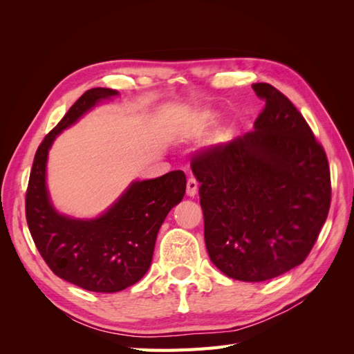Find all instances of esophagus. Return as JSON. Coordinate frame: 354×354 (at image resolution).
Masks as SVG:
<instances>
[{"label":"esophagus","mask_w":354,"mask_h":354,"mask_svg":"<svg viewBox=\"0 0 354 354\" xmlns=\"http://www.w3.org/2000/svg\"><path fill=\"white\" fill-rule=\"evenodd\" d=\"M186 194H187V196H195L196 194H198V181L194 178V177H190L189 180H187V190H186Z\"/></svg>","instance_id":"34e87169"}]
</instances>
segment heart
Here are the masks:
<instances>
[{"mask_svg": "<svg viewBox=\"0 0 354 354\" xmlns=\"http://www.w3.org/2000/svg\"><path fill=\"white\" fill-rule=\"evenodd\" d=\"M218 122V113L216 111L205 109L199 111L194 118V125L190 128V134L205 133Z\"/></svg>", "mask_w": 354, "mask_h": 354, "instance_id": "1", "label": "heart"}]
</instances>
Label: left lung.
<instances>
[{"mask_svg": "<svg viewBox=\"0 0 354 354\" xmlns=\"http://www.w3.org/2000/svg\"><path fill=\"white\" fill-rule=\"evenodd\" d=\"M254 131L194 158L211 261L232 279L263 282L301 264L330 205L328 158L303 115L273 85Z\"/></svg>", "mask_w": 354, "mask_h": 354, "instance_id": "obj_1", "label": "left lung"}]
</instances>
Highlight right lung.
Here are the masks:
<instances>
[{"label":"right lung","mask_w":354,"mask_h":354,"mask_svg":"<svg viewBox=\"0 0 354 354\" xmlns=\"http://www.w3.org/2000/svg\"><path fill=\"white\" fill-rule=\"evenodd\" d=\"M118 94L112 88H91L72 104L39 145L26 190V220L41 257L60 279L93 292H118L142 279L151 267L160 226L186 192L183 171H171L131 181L99 217L75 218L53 205L47 159L56 137Z\"/></svg>","instance_id":"obj_1"}]
</instances>
